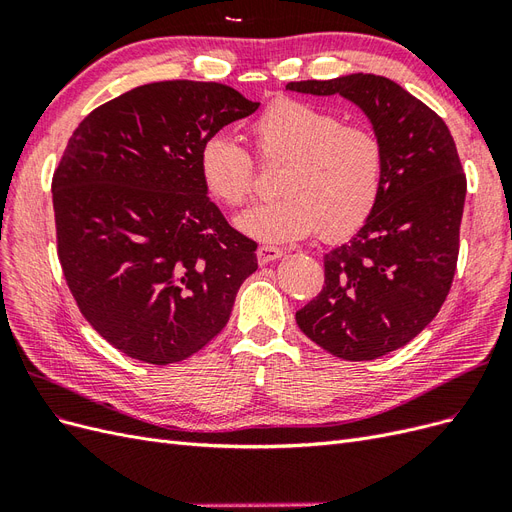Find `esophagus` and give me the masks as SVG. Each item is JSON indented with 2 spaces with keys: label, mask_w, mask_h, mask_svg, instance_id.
<instances>
[{
  "label": "esophagus",
  "mask_w": 512,
  "mask_h": 512,
  "mask_svg": "<svg viewBox=\"0 0 512 512\" xmlns=\"http://www.w3.org/2000/svg\"><path fill=\"white\" fill-rule=\"evenodd\" d=\"M282 254L284 252L280 250V247H275V245H260L258 252H256L260 265H267V262H273L277 258H282Z\"/></svg>",
  "instance_id": "34e87169"
}]
</instances>
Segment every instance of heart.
<instances>
[{
	"mask_svg": "<svg viewBox=\"0 0 512 512\" xmlns=\"http://www.w3.org/2000/svg\"><path fill=\"white\" fill-rule=\"evenodd\" d=\"M258 158L282 166V198L243 213L237 226L269 243L297 241L320 232L339 241L354 235L376 211L386 170L380 136L365 126H346L333 113L282 98L252 123ZM200 179L228 207L254 194V156L228 134H213L200 147Z\"/></svg>",
	"mask_w": 512,
	"mask_h": 512,
	"instance_id": "obj_1",
	"label": "heart"
}]
</instances>
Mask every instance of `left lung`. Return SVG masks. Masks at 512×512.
Listing matches in <instances>:
<instances>
[{"mask_svg": "<svg viewBox=\"0 0 512 512\" xmlns=\"http://www.w3.org/2000/svg\"><path fill=\"white\" fill-rule=\"evenodd\" d=\"M286 89L339 94L386 151L380 203L356 235L324 256V286L297 312L299 329L344 361H371L421 333L451 290L466 203L457 147L442 117L391 79L348 74Z\"/></svg>", "mask_w": 512, "mask_h": 512, "instance_id": "obj_1", "label": "left lung"}]
</instances>
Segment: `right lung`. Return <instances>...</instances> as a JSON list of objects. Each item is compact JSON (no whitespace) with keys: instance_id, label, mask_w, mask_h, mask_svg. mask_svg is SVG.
Wrapping results in <instances>:
<instances>
[{"instance_id":"obj_1","label":"right lung","mask_w":512,"mask_h":512,"mask_svg":"<svg viewBox=\"0 0 512 512\" xmlns=\"http://www.w3.org/2000/svg\"><path fill=\"white\" fill-rule=\"evenodd\" d=\"M260 104L222 83L162 81L91 111L53 175L57 256L85 320L149 365L185 361L230 318L256 241L211 203L198 156Z\"/></svg>"}]
</instances>
